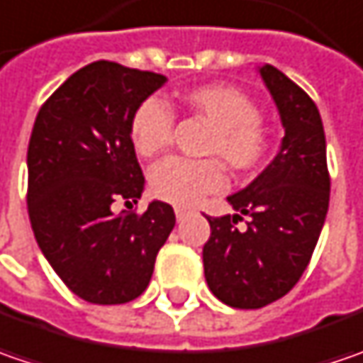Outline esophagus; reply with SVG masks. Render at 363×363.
<instances>
[{
  "instance_id": "34e87169",
  "label": "esophagus",
  "mask_w": 363,
  "mask_h": 363,
  "mask_svg": "<svg viewBox=\"0 0 363 363\" xmlns=\"http://www.w3.org/2000/svg\"><path fill=\"white\" fill-rule=\"evenodd\" d=\"M189 213H191V209H184V207H177V209H174V215H177L179 221H182Z\"/></svg>"
}]
</instances>
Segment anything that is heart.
I'll return each instance as SVG.
<instances>
[{
	"mask_svg": "<svg viewBox=\"0 0 363 363\" xmlns=\"http://www.w3.org/2000/svg\"><path fill=\"white\" fill-rule=\"evenodd\" d=\"M179 105L211 123L203 154L215 158H166L150 170V189L160 201L191 207L225 184L221 162L235 174L256 170L268 154L270 135L256 103L244 91L225 83L189 89L179 95ZM172 130L174 113L156 97L140 103L130 119V140L142 158L164 152Z\"/></svg>",
	"mask_w": 363,
	"mask_h": 363,
	"instance_id": "1",
	"label": "heart"
}]
</instances>
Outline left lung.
Returning a JSON list of instances; mask_svg holds the SVG:
<instances>
[{
    "label": "left lung",
    "mask_w": 363,
    "mask_h": 363,
    "mask_svg": "<svg viewBox=\"0 0 363 363\" xmlns=\"http://www.w3.org/2000/svg\"><path fill=\"white\" fill-rule=\"evenodd\" d=\"M262 79L284 125L280 152L244 191L228 197L239 213L207 217L211 235L203 245L211 292L233 308H260L282 298L307 270L329 209L323 121L315 101L291 79L266 65Z\"/></svg>",
    "instance_id": "left-lung-1"
}]
</instances>
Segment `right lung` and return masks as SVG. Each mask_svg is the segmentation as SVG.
I'll list each match as a JSON object with an SVG mask.
<instances>
[{"instance_id": "right-lung-1", "label": "right lung", "mask_w": 363, "mask_h": 363, "mask_svg": "<svg viewBox=\"0 0 363 363\" xmlns=\"http://www.w3.org/2000/svg\"><path fill=\"white\" fill-rule=\"evenodd\" d=\"M166 77L97 60L71 74L40 107L28 144V215L48 264L77 296L121 305L146 291L174 228L168 203H138L144 174L130 119Z\"/></svg>"}]
</instances>
